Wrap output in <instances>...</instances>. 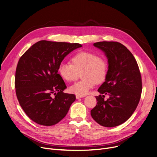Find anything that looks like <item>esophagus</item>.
Instances as JSON below:
<instances>
[{"label": "esophagus", "instance_id": "obj_1", "mask_svg": "<svg viewBox=\"0 0 157 157\" xmlns=\"http://www.w3.org/2000/svg\"><path fill=\"white\" fill-rule=\"evenodd\" d=\"M84 96H81V95H76V98L77 99H79V98H82V97H83Z\"/></svg>", "mask_w": 157, "mask_h": 157}]
</instances>
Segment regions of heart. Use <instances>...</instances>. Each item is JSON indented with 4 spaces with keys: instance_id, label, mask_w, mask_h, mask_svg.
Instances as JSON below:
<instances>
[{
    "instance_id": "b5f03b06",
    "label": "heart",
    "mask_w": 157,
    "mask_h": 157,
    "mask_svg": "<svg viewBox=\"0 0 157 157\" xmlns=\"http://www.w3.org/2000/svg\"><path fill=\"white\" fill-rule=\"evenodd\" d=\"M71 63L61 62L58 67L59 75L65 81L76 80L81 72L83 78L69 88L72 94L83 96L95 83L103 82L108 74V62L104 56L91 52H80L71 58Z\"/></svg>"
}]
</instances>
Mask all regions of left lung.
<instances>
[{
	"instance_id": "8db88e82",
	"label": "left lung",
	"mask_w": 157,
	"mask_h": 157,
	"mask_svg": "<svg viewBox=\"0 0 157 157\" xmlns=\"http://www.w3.org/2000/svg\"><path fill=\"white\" fill-rule=\"evenodd\" d=\"M108 59L105 81L98 89L97 105L91 116L98 124L113 127L126 121L135 111L141 98L142 79L134 56L122 44L102 41L94 44ZM110 98L104 100V94Z\"/></svg>"
}]
</instances>
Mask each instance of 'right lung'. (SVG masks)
<instances>
[{
	"instance_id": "obj_1",
	"label": "right lung",
	"mask_w": 157,
	"mask_h": 157,
	"mask_svg": "<svg viewBox=\"0 0 157 157\" xmlns=\"http://www.w3.org/2000/svg\"><path fill=\"white\" fill-rule=\"evenodd\" d=\"M78 43L40 40L20 57L15 73L16 94L27 116L41 125L52 126L61 121L76 100L63 93L67 88L58 67Z\"/></svg>"
}]
</instances>
